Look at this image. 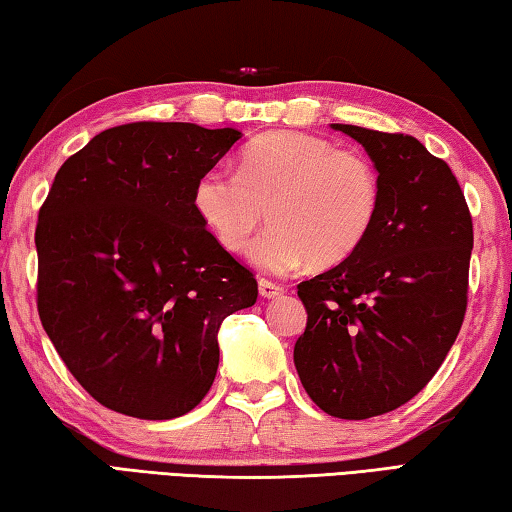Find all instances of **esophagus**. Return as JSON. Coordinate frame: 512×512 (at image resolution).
Masks as SVG:
<instances>
[{
    "label": "esophagus",
    "instance_id": "obj_1",
    "mask_svg": "<svg viewBox=\"0 0 512 512\" xmlns=\"http://www.w3.org/2000/svg\"><path fill=\"white\" fill-rule=\"evenodd\" d=\"M259 295L266 297V300H275V297L284 295V288L271 280H259Z\"/></svg>",
    "mask_w": 512,
    "mask_h": 512
}]
</instances>
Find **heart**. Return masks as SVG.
Segmentation results:
<instances>
[{"instance_id":"obj_1","label":"heart","mask_w":512,"mask_h":512,"mask_svg":"<svg viewBox=\"0 0 512 512\" xmlns=\"http://www.w3.org/2000/svg\"><path fill=\"white\" fill-rule=\"evenodd\" d=\"M380 201V174L365 152L300 132L255 138L237 174L203 172L192 190L194 212L228 253L246 250L268 210L273 226L250 248V262L273 275L309 259L345 262L376 226Z\"/></svg>"}]
</instances>
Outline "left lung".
Instances as JSON below:
<instances>
[{
  "mask_svg": "<svg viewBox=\"0 0 512 512\" xmlns=\"http://www.w3.org/2000/svg\"><path fill=\"white\" fill-rule=\"evenodd\" d=\"M383 185L362 246L297 284L306 329L293 360L311 401L362 421L405 405L430 383L468 306L472 217L457 176L414 136L356 125Z\"/></svg>",
  "mask_w": 512,
  "mask_h": 512,
  "instance_id": "left-lung-1",
  "label": "left lung"
}]
</instances>
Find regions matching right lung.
I'll use <instances>...</instances> for the list:
<instances>
[{
    "label": "right lung",
    "instance_id": "add662e5",
    "mask_svg": "<svg viewBox=\"0 0 512 512\" xmlns=\"http://www.w3.org/2000/svg\"><path fill=\"white\" fill-rule=\"evenodd\" d=\"M241 132L105 129L55 174L35 228L37 313L73 378L109 410L165 421L215 383L217 333L257 280L203 226L192 190Z\"/></svg>",
    "mask_w": 512,
    "mask_h": 512
}]
</instances>
